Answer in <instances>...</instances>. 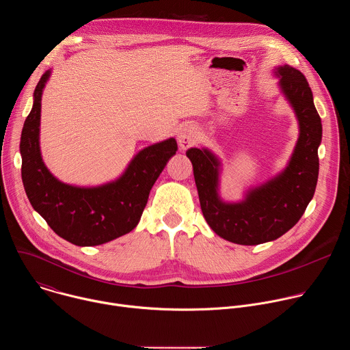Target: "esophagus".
<instances>
[{
    "label": "esophagus",
    "mask_w": 350,
    "mask_h": 350,
    "mask_svg": "<svg viewBox=\"0 0 350 350\" xmlns=\"http://www.w3.org/2000/svg\"><path fill=\"white\" fill-rule=\"evenodd\" d=\"M177 141H178V146L181 149L191 148L198 141V131H196V129L192 127V126H184L180 130V133H178Z\"/></svg>",
    "instance_id": "34e87169"
}]
</instances>
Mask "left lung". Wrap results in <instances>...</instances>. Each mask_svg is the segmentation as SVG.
I'll use <instances>...</instances> for the list:
<instances>
[{"instance_id":"left-lung-1","label":"left lung","mask_w":350,"mask_h":350,"mask_svg":"<svg viewBox=\"0 0 350 350\" xmlns=\"http://www.w3.org/2000/svg\"><path fill=\"white\" fill-rule=\"evenodd\" d=\"M280 87L299 122V138L285 170L254 188L238 204L219 198V159L209 149L187 151L204 217L221 238L239 245L274 241L291 230L305 213L319 178L321 119L306 77L288 65L277 68Z\"/></svg>"}]
</instances>
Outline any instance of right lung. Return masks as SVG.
Wrapping results in <instances>:
<instances>
[{
	"label": "right lung",
	"mask_w": 350,
	"mask_h": 350,
	"mask_svg": "<svg viewBox=\"0 0 350 350\" xmlns=\"http://www.w3.org/2000/svg\"><path fill=\"white\" fill-rule=\"evenodd\" d=\"M46 70L34 90V103L21 137L22 181L29 201L61 238L77 246H95L119 238L138 224L149 191L169 159L174 138L144 148L116 181L81 188L61 183L45 167L40 152V113Z\"/></svg>",
	"instance_id": "1"
}]
</instances>
